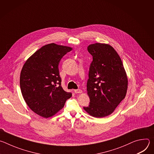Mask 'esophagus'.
I'll list each match as a JSON object with an SVG mask.
<instances>
[{
	"mask_svg": "<svg viewBox=\"0 0 154 154\" xmlns=\"http://www.w3.org/2000/svg\"><path fill=\"white\" fill-rule=\"evenodd\" d=\"M74 93H75L76 94L77 93H82V91L81 89H77V90H74Z\"/></svg>",
	"mask_w": 154,
	"mask_h": 154,
	"instance_id": "esophagus-1",
	"label": "esophagus"
}]
</instances>
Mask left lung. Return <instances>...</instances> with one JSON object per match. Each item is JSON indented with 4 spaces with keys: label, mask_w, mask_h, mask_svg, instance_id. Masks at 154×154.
I'll use <instances>...</instances> for the list:
<instances>
[{
    "label": "left lung",
    "mask_w": 154,
    "mask_h": 154,
    "mask_svg": "<svg viewBox=\"0 0 154 154\" xmlns=\"http://www.w3.org/2000/svg\"><path fill=\"white\" fill-rule=\"evenodd\" d=\"M88 51L93 56L86 85L90 102L83 108L92 116L103 118L125 98L127 77L120 57L110 45L92 44Z\"/></svg>",
    "instance_id": "8db88e82"
}]
</instances>
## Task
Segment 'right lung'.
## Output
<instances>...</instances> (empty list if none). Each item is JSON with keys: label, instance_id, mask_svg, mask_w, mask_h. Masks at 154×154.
Returning <instances> with one entry per match:
<instances>
[{"label": "right lung", "instance_id": "right-lung-1", "mask_svg": "<svg viewBox=\"0 0 154 154\" xmlns=\"http://www.w3.org/2000/svg\"><path fill=\"white\" fill-rule=\"evenodd\" d=\"M72 49L49 44L35 52L21 70L20 88L24 99L33 112L42 117L56 114L72 96L71 93L63 89L58 69L61 59Z\"/></svg>", "mask_w": 154, "mask_h": 154}]
</instances>
